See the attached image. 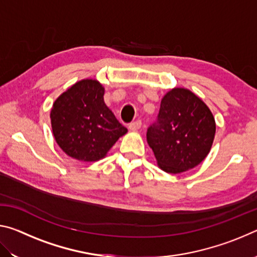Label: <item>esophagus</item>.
<instances>
[{
    "mask_svg": "<svg viewBox=\"0 0 257 257\" xmlns=\"http://www.w3.org/2000/svg\"><path fill=\"white\" fill-rule=\"evenodd\" d=\"M141 127H142V121L141 120H136V121H134V122L129 123V129L130 130H138Z\"/></svg>",
    "mask_w": 257,
    "mask_h": 257,
    "instance_id": "34e87169",
    "label": "esophagus"
}]
</instances>
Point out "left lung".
<instances>
[{
    "label": "left lung",
    "instance_id": "1",
    "mask_svg": "<svg viewBox=\"0 0 257 257\" xmlns=\"http://www.w3.org/2000/svg\"><path fill=\"white\" fill-rule=\"evenodd\" d=\"M214 135L215 121L206 104L188 89L175 88L161 101L146 138L159 167L168 173H180L206 158Z\"/></svg>",
    "mask_w": 257,
    "mask_h": 257
}]
</instances>
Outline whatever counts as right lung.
Wrapping results in <instances>:
<instances>
[{
  "mask_svg": "<svg viewBox=\"0 0 257 257\" xmlns=\"http://www.w3.org/2000/svg\"><path fill=\"white\" fill-rule=\"evenodd\" d=\"M98 81L84 79L61 94L51 111L52 130L58 145L71 158L95 162L106 155L127 133L104 103Z\"/></svg>",
  "mask_w": 257,
  "mask_h": 257,
  "instance_id": "1",
  "label": "right lung"
}]
</instances>
